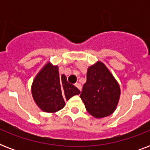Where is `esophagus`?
<instances>
[{
    "instance_id": "1",
    "label": "esophagus",
    "mask_w": 150,
    "mask_h": 150,
    "mask_svg": "<svg viewBox=\"0 0 150 150\" xmlns=\"http://www.w3.org/2000/svg\"><path fill=\"white\" fill-rule=\"evenodd\" d=\"M75 86L77 87L78 89H79L80 91L82 90V86H81V84H79V83H76V84H75Z\"/></svg>"
}]
</instances>
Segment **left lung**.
Returning <instances> with one entry per match:
<instances>
[{"mask_svg":"<svg viewBox=\"0 0 150 150\" xmlns=\"http://www.w3.org/2000/svg\"><path fill=\"white\" fill-rule=\"evenodd\" d=\"M87 111L96 118L109 116L115 110L120 97V87L102 62L87 71L86 82L80 95Z\"/></svg>","mask_w":150,"mask_h":150,"instance_id":"1","label":"left lung"}]
</instances>
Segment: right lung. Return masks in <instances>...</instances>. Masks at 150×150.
Segmentation results:
<instances>
[{
  "instance_id": "add662e5",
  "label": "right lung",
  "mask_w": 150,
  "mask_h": 150,
  "mask_svg": "<svg viewBox=\"0 0 150 150\" xmlns=\"http://www.w3.org/2000/svg\"><path fill=\"white\" fill-rule=\"evenodd\" d=\"M80 93L79 89L67 81L64 75H59L57 66L48 63L35 78L32 94L36 103L44 112L62 109L71 97Z\"/></svg>"
}]
</instances>
